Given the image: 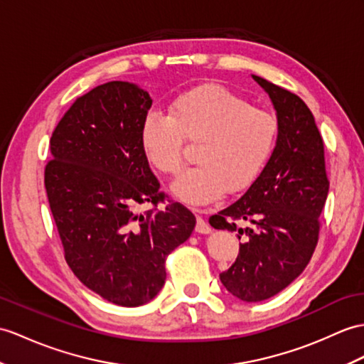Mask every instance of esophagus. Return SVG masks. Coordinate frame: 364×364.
I'll use <instances>...</instances> for the list:
<instances>
[{"instance_id":"1","label":"esophagus","mask_w":364,"mask_h":364,"mask_svg":"<svg viewBox=\"0 0 364 364\" xmlns=\"http://www.w3.org/2000/svg\"><path fill=\"white\" fill-rule=\"evenodd\" d=\"M196 214H197V225H196V232H198V234H209L210 231V226L205 222V218H203L200 214H201V210H198V209H196Z\"/></svg>"}]
</instances>
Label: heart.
Masks as SVG:
<instances>
[{
    "label": "heart",
    "mask_w": 364,
    "mask_h": 364,
    "mask_svg": "<svg viewBox=\"0 0 364 364\" xmlns=\"http://www.w3.org/2000/svg\"><path fill=\"white\" fill-rule=\"evenodd\" d=\"M276 117L251 107L226 88L186 91L168 105V116L150 113L141 127V147L159 172L181 168L183 139L198 142V166L184 171L171 191L188 205H206L225 192H240L257 178L277 139Z\"/></svg>",
    "instance_id": "b5f03b06"
}]
</instances>
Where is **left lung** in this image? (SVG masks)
<instances>
[{
	"label": "left lung",
	"mask_w": 364,
	"mask_h": 364,
	"mask_svg": "<svg viewBox=\"0 0 364 364\" xmlns=\"http://www.w3.org/2000/svg\"><path fill=\"white\" fill-rule=\"evenodd\" d=\"M252 79L276 109V146L248 191L209 218L215 230L235 231L242 240L220 281L245 302L274 296L304 272L318 243V218L328 192L324 144L309 107L259 75ZM235 220L247 226L237 227Z\"/></svg>",
	"instance_id": "left-lung-1"
}]
</instances>
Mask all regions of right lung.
I'll return each instance as SVG.
<instances>
[{
    "mask_svg": "<svg viewBox=\"0 0 364 364\" xmlns=\"http://www.w3.org/2000/svg\"><path fill=\"white\" fill-rule=\"evenodd\" d=\"M146 90L108 82L79 97L50 138L45 186L65 259L79 281L108 302L138 307L166 281V257L191 237L196 217L164 200L141 147L151 107Z\"/></svg>",
    "mask_w": 364,
    "mask_h": 364,
    "instance_id": "add662e5",
    "label": "right lung"
}]
</instances>
